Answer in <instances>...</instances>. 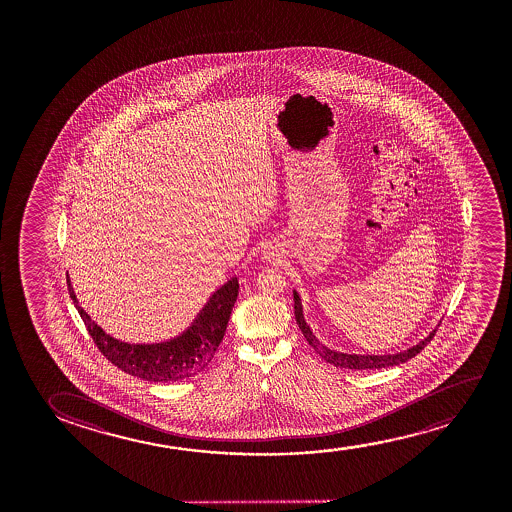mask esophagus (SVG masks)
<instances>
[{
	"mask_svg": "<svg viewBox=\"0 0 512 512\" xmlns=\"http://www.w3.org/2000/svg\"><path fill=\"white\" fill-rule=\"evenodd\" d=\"M264 257H266V259H269V257H271V253H264Z\"/></svg>",
	"mask_w": 512,
	"mask_h": 512,
	"instance_id": "esophagus-1",
	"label": "esophagus"
}]
</instances>
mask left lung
<instances>
[{"label":"left lung","mask_w":512,"mask_h":512,"mask_svg":"<svg viewBox=\"0 0 512 512\" xmlns=\"http://www.w3.org/2000/svg\"><path fill=\"white\" fill-rule=\"evenodd\" d=\"M294 315L295 322L299 325V329L302 330V334L306 337V341H308L311 346H313V350L320 355V357L325 360V362H329V364L336 365V367H341V369H357V371H369V369H383V367H392V365L404 364L407 360H411V358L416 357L418 353H420L425 346H427L435 336V330L427 337V339H423L420 344H416L413 348H409L407 351H402V353H395V355H344V353H337V351L329 350V348H325L318 339H316L313 334H311V330H309L308 325L304 322V316H302L301 309V299H299V295L297 292H294Z\"/></svg>","instance_id":"1"}]
</instances>
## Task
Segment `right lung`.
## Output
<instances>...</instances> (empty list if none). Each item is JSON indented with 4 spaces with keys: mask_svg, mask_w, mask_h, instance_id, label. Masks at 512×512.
<instances>
[{
    "mask_svg": "<svg viewBox=\"0 0 512 512\" xmlns=\"http://www.w3.org/2000/svg\"><path fill=\"white\" fill-rule=\"evenodd\" d=\"M238 290V278H232L224 287L218 288L194 325L183 336L169 343L126 344L108 336L105 330L92 322L84 308L78 306L77 297L68 280L70 297L101 355L119 367L120 371L134 378L157 383L190 378L208 367L224 339L234 302L238 299Z\"/></svg>",
    "mask_w": 512,
    "mask_h": 512,
    "instance_id": "right-lung-1",
    "label": "right lung"
}]
</instances>
